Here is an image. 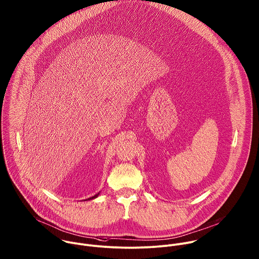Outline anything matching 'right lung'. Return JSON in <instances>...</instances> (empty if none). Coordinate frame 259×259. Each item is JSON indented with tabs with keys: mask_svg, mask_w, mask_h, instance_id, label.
Returning a JSON list of instances; mask_svg holds the SVG:
<instances>
[{
	"mask_svg": "<svg viewBox=\"0 0 259 259\" xmlns=\"http://www.w3.org/2000/svg\"><path fill=\"white\" fill-rule=\"evenodd\" d=\"M98 195H99V193H98V194H96V195H94V196H93V197H90V198H88V199H86V200H90V199H94V198H96V197H97V196H98Z\"/></svg>",
	"mask_w": 259,
	"mask_h": 259,
	"instance_id": "obj_1",
	"label": "right lung"
}]
</instances>
